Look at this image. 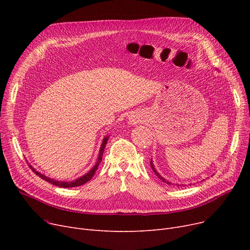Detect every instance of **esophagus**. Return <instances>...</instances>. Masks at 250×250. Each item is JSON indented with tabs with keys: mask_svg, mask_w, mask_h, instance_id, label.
<instances>
[{
	"mask_svg": "<svg viewBox=\"0 0 250 250\" xmlns=\"http://www.w3.org/2000/svg\"><path fill=\"white\" fill-rule=\"evenodd\" d=\"M128 123L130 125H136L139 123V118H137V116H130L129 120H128Z\"/></svg>",
	"mask_w": 250,
	"mask_h": 250,
	"instance_id": "1",
	"label": "esophagus"
}]
</instances>
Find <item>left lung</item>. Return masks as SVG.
Wrapping results in <instances>:
<instances>
[{
  "instance_id": "8db88e82",
  "label": "left lung",
  "mask_w": 250,
  "mask_h": 250,
  "mask_svg": "<svg viewBox=\"0 0 250 250\" xmlns=\"http://www.w3.org/2000/svg\"><path fill=\"white\" fill-rule=\"evenodd\" d=\"M150 164H151V167H152V169H153V171H154V173H155V174H156L157 176H158V177H159V178H160V179H161V180H162L163 182H166V183H167V185H171V182H169V181L165 180V179H164V178H163V177H162V176H161V175H160V174H159L158 172H157V170L155 169V167H154V164H153L152 160L150 161ZM177 187H178V186H177Z\"/></svg>"
}]
</instances>
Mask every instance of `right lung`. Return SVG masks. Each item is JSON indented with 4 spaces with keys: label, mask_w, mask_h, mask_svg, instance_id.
Masks as SVG:
<instances>
[{
    "label": "right lung",
    "mask_w": 250,
    "mask_h": 250,
    "mask_svg": "<svg viewBox=\"0 0 250 250\" xmlns=\"http://www.w3.org/2000/svg\"><path fill=\"white\" fill-rule=\"evenodd\" d=\"M108 138H109V137H104V139H103V141H102V144H101L100 150H99V155H98L97 162H96V164L93 166V168H92L88 173H86L85 175H83V176H81V177H79V178L76 179V180H73V181H59V180H55V179L49 178V177H47V176L42 174L41 172L36 171V170H35L31 165H29V166H30L32 171H33L36 175H38L39 177L42 178L43 180H45V181L51 183V185H54V186H56V187L63 188H75V187L82 186V185H84V183H86L87 181H89L92 177H93V175L95 174L96 170L98 169V166H99V164H100V162H101V160H102V156H103L104 148H105V146H106Z\"/></svg>",
    "instance_id": "add662e5"
}]
</instances>
